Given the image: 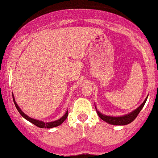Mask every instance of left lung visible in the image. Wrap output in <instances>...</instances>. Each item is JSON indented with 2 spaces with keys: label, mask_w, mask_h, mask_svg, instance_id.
<instances>
[{
  "label": "left lung",
  "mask_w": 158,
  "mask_h": 158,
  "mask_svg": "<svg viewBox=\"0 0 158 158\" xmlns=\"http://www.w3.org/2000/svg\"><path fill=\"white\" fill-rule=\"evenodd\" d=\"M147 98H148V96L146 97V99H145L144 102H143V104L139 106V107L136 108V110H134V111H132L131 113H128V114L124 115V116H117V117H115V116H107V115L102 114V113L99 112L98 110H97V113H98V116L102 118V120H104V122H107V123L110 124V125H127V124L131 123L134 121V119L136 118V116H138L139 112L141 111V110L143 109V106L146 104Z\"/></svg>",
  "instance_id": "1"
}]
</instances>
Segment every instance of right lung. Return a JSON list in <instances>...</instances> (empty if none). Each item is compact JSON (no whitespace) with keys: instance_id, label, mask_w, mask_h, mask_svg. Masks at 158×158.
Returning a JSON list of instances; mask_svg holds the SVG:
<instances>
[{"instance_id":"right-lung-1","label":"right lung","mask_w":158,"mask_h":158,"mask_svg":"<svg viewBox=\"0 0 158 158\" xmlns=\"http://www.w3.org/2000/svg\"><path fill=\"white\" fill-rule=\"evenodd\" d=\"M12 98H13V102H14V104H15V107H16L18 111H19V113L22 115L23 117L25 118V119L27 120V121H29L30 122H31V123H33V125H35L36 126L41 127V128H51V127H54L58 126V125H61V124L63 123V122H64L65 119H66L67 116H68V110H66V112H65L64 116H63V117L59 118V119L56 120V121L50 122H44L40 121V120H37V119H35V118L29 117L27 115H26L25 113L23 112L22 110L20 109V107H19V105L16 104V102H15V98H14L13 93H12Z\"/></svg>"}]
</instances>
